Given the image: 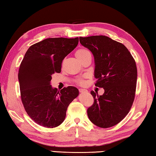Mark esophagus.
Here are the masks:
<instances>
[{
	"mask_svg": "<svg viewBox=\"0 0 156 156\" xmlns=\"http://www.w3.org/2000/svg\"><path fill=\"white\" fill-rule=\"evenodd\" d=\"M79 91H80V93H87V92H88V91L87 90V89H79Z\"/></svg>",
	"mask_w": 156,
	"mask_h": 156,
	"instance_id": "1",
	"label": "esophagus"
}]
</instances>
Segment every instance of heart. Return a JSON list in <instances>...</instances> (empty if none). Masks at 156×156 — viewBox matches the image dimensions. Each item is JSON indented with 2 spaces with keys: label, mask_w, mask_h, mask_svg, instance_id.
<instances>
[{
  "label": "heart",
  "mask_w": 156,
  "mask_h": 156,
  "mask_svg": "<svg viewBox=\"0 0 156 156\" xmlns=\"http://www.w3.org/2000/svg\"><path fill=\"white\" fill-rule=\"evenodd\" d=\"M88 55H91V54H90V52H89V50L86 49H79L76 52V56L77 57V58L80 60V61L83 60V58H84L86 56H87ZM85 78H86V77L76 79V80H75L76 83L78 84V85H81V86L84 85L86 83Z\"/></svg>",
  "instance_id": "b5f03b06"
}]
</instances>
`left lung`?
<instances>
[{"label": "left lung", "mask_w": 156, "mask_h": 156, "mask_svg": "<svg viewBox=\"0 0 156 156\" xmlns=\"http://www.w3.org/2000/svg\"><path fill=\"white\" fill-rule=\"evenodd\" d=\"M80 43L92 52L95 60V85L105 89L102 96L94 91V104L87 109L92 123L109 128L128 114L135 98L136 61L123 44L105 36L80 37Z\"/></svg>", "instance_id": "8db88e82"}]
</instances>
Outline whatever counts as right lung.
Returning a JSON list of instances; mask_svg holds the SVG:
<instances>
[{
	"instance_id": "obj_1",
	"label": "right lung",
	"mask_w": 156,
	"mask_h": 156,
	"mask_svg": "<svg viewBox=\"0 0 156 156\" xmlns=\"http://www.w3.org/2000/svg\"><path fill=\"white\" fill-rule=\"evenodd\" d=\"M78 38H49L31 45L18 71L20 97L28 115L47 128L64 121L69 104L78 89L69 86L60 91L53 89L51 75L61 72L63 59L78 45Z\"/></svg>"
}]
</instances>
